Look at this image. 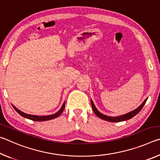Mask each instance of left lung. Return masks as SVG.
I'll return each mask as SVG.
<instances>
[{
    "label": "left lung",
    "mask_w": 160,
    "mask_h": 160,
    "mask_svg": "<svg viewBox=\"0 0 160 160\" xmlns=\"http://www.w3.org/2000/svg\"><path fill=\"white\" fill-rule=\"evenodd\" d=\"M148 98L146 99L144 102H142V104L140 105L139 107H138L136 109H135L132 111L131 112H129L128 113H126L125 115L123 116H117V117H111V116H108L106 115L102 114V113H100L98 110L97 109V108L94 106V104H93V102L91 100V104H92V109L94 111V112L95 114L98 116L99 118L103 119V120L107 121H111V122H120V121H126L128 120V119H131V118L134 117V116L138 114L140 112V110L142 109V108L144 107V105L145 104L146 101H147Z\"/></svg>",
    "instance_id": "1"
}]
</instances>
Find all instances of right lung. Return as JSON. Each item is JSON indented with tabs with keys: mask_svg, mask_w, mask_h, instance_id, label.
I'll return each instance as SVG.
<instances>
[{
	"mask_svg": "<svg viewBox=\"0 0 160 160\" xmlns=\"http://www.w3.org/2000/svg\"><path fill=\"white\" fill-rule=\"evenodd\" d=\"M65 103L63 104V106H62L61 109L58 111L57 113H54V114L52 115H49V116H35V115H31V114H28V113H25L22 112H21L19 109H18L17 108L15 107L12 106L13 108H14L15 110L19 114L21 115L22 116H23V117L27 118L28 119H30V120L32 121H48V120H51V119H53L55 118H57L58 116H60L62 112H63V111L65 108Z\"/></svg>",
	"mask_w": 160,
	"mask_h": 160,
	"instance_id": "right-lung-1",
	"label": "right lung"
}]
</instances>
